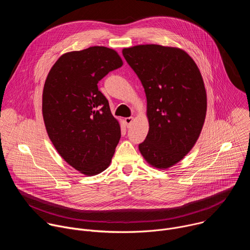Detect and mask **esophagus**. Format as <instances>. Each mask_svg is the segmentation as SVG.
Instances as JSON below:
<instances>
[{
	"instance_id": "obj_1",
	"label": "esophagus",
	"mask_w": 250,
	"mask_h": 250,
	"mask_svg": "<svg viewBox=\"0 0 250 250\" xmlns=\"http://www.w3.org/2000/svg\"><path fill=\"white\" fill-rule=\"evenodd\" d=\"M132 121H133V118H132V117H129V118H125V125H126L127 127H130V125H131V124H132Z\"/></svg>"
}]
</instances>
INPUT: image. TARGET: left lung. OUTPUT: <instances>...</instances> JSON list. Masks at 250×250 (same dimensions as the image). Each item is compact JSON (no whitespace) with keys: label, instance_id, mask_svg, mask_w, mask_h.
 <instances>
[{"label":"left lung","instance_id":"8db88e82","mask_svg":"<svg viewBox=\"0 0 250 250\" xmlns=\"http://www.w3.org/2000/svg\"><path fill=\"white\" fill-rule=\"evenodd\" d=\"M123 55L147 100L149 130L139 151L153 167H171L193 148L204 125L207 94L200 70L176 47L136 45Z\"/></svg>","mask_w":250,"mask_h":250}]
</instances>
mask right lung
Listing matches in <instances>:
<instances>
[{"instance_id":"right-lung-1","label":"right lung","mask_w":250,"mask_h":250,"mask_svg":"<svg viewBox=\"0 0 250 250\" xmlns=\"http://www.w3.org/2000/svg\"><path fill=\"white\" fill-rule=\"evenodd\" d=\"M123 66L114 49L92 46L63 54L50 69L42 93L48 136L60 156L92 176L108 168L121 138V126L98 83Z\"/></svg>"}]
</instances>
